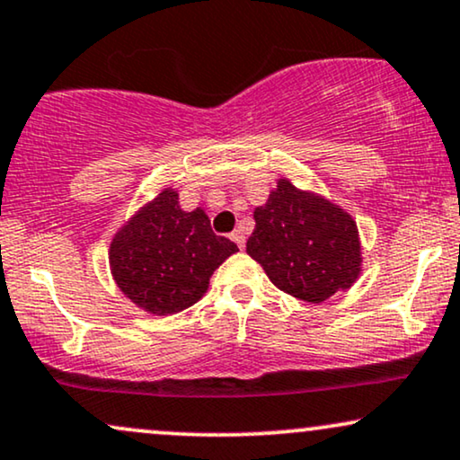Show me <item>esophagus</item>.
I'll return each instance as SVG.
<instances>
[{
	"label": "esophagus",
	"mask_w": 460,
	"mask_h": 460,
	"mask_svg": "<svg viewBox=\"0 0 460 460\" xmlns=\"http://www.w3.org/2000/svg\"><path fill=\"white\" fill-rule=\"evenodd\" d=\"M231 240H234L240 248L246 246V235H244V231H242V229H235L234 234H231Z\"/></svg>",
	"instance_id": "1"
}]
</instances>
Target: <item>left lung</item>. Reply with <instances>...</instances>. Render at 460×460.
<instances>
[{"label":"left lung","mask_w":460,"mask_h":460,"mask_svg":"<svg viewBox=\"0 0 460 460\" xmlns=\"http://www.w3.org/2000/svg\"><path fill=\"white\" fill-rule=\"evenodd\" d=\"M246 252L268 279L297 300L321 304L351 289L362 274V242L356 218L314 190L279 177L268 201L254 208Z\"/></svg>","instance_id":"left-lung-1"}]
</instances>
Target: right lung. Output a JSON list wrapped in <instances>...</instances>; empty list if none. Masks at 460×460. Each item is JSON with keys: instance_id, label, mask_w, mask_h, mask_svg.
<instances>
[{"instance_id": "obj_1", "label": "right lung", "mask_w": 460, "mask_h": 460, "mask_svg": "<svg viewBox=\"0 0 460 460\" xmlns=\"http://www.w3.org/2000/svg\"><path fill=\"white\" fill-rule=\"evenodd\" d=\"M237 246L216 235L206 209L186 212L164 186L115 231L109 268L118 289L143 313L175 314L206 296L209 279Z\"/></svg>"}]
</instances>
